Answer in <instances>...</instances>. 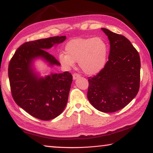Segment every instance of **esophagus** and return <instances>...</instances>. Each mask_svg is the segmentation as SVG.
<instances>
[{
  "mask_svg": "<svg viewBox=\"0 0 153 153\" xmlns=\"http://www.w3.org/2000/svg\"><path fill=\"white\" fill-rule=\"evenodd\" d=\"M79 77H80V76H79V74H78L75 73V74H73V79H76L77 78H79Z\"/></svg>",
  "mask_w": 153,
  "mask_h": 153,
  "instance_id": "obj_1",
  "label": "esophagus"
}]
</instances>
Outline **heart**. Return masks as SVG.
Instances as JSON below:
<instances>
[{"mask_svg":"<svg viewBox=\"0 0 153 153\" xmlns=\"http://www.w3.org/2000/svg\"><path fill=\"white\" fill-rule=\"evenodd\" d=\"M65 53L59 55L61 63L66 68L78 61L80 69L89 76L101 71L107 62L108 46L100 37L75 38L67 43Z\"/></svg>","mask_w":153,"mask_h":153,"instance_id":"1","label":"heart"}]
</instances>
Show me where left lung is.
Instances as JSON below:
<instances>
[{"label": "left lung", "instance_id": "left-lung-1", "mask_svg": "<svg viewBox=\"0 0 153 153\" xmlns=\"http://www.w3.org/2000/svg\"><path fill=\"white\" fill-rule=\"evenodd\" d=\"M101 29L109 40L108 60L101 71L88 77L87 97L97 110L113 113L125 107L138 94L140 59L125 36Z\"/></svg>", "mask_w": 153, "mask_h": 153}]
</instances>
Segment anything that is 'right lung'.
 <instances>
[{
  "label": "right lung",
  "mask_w": 153,
  "mask_h": 153,
  "mask_svg": "<svg viewBox=\"0 0 153 153\" xmlns=\"http://www.w3.org/2000/svg\"><path fill=\"white\" fill-rule=\"evenodd\" d=\"M65 39V36H55L25 42L17 49L9 62L8 75L15 102L41 120H53L63 112L73 77L68 71L39 77L32 68L33 61L42 58L51 66L61 65L46 50Z\"/></svg>",
  "instance_id": "obj_1"
}]
</instances>
